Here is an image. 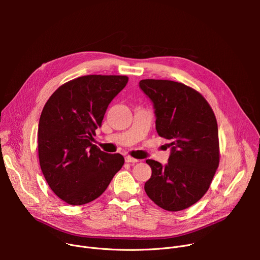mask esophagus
I'll use <instances>...</instances> for the list:
<instances>
[{
  "label": "esophagus",
  "mask_w": 260,
  "mask_h": 260,
  "mask_svg": "<svg viewBox=\"0 0 260 260\" xmlns=\"http://www.w3.org/2000/svg\"><path fill=\"white\" fill-rule=\"evenodd\" d=\"M138 161H139L138 159H135V158H133L131 156H126L125 157V162H127V163H137Z\"/></svg>",
  "instance_id": "1"
}]
</instances>
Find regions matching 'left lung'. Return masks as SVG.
Wrapping results in <instances>:
<instances>
[{"mask_svg": "<svg viewBox=\"0 0 260 260\" xmlns=\"http://www.w3.org/2000/svg\"><path fill=\"white\" fill-rule=\"evenodd\" d=\"M139 86L154 104L158 135L171 141L168 165L146 160L152 176L144 189L161 209L182 211L208 192L219 166L215 114L200 92L179 82L145 79Z\"/></svg>", "mask_w": 260, "mask_h": 260, "instance_id": "obj_1", "label": "left lung"}]
</instances>
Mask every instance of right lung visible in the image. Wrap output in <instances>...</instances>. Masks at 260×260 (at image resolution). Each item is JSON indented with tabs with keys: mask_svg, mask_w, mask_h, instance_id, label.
<instances>
[{
	"mask_svg": "<svg viewBox=\"0 0 260 260\" xmlns=\"http://www.w3.org/2000/svg\"><path fill=\"white\" fill-rule=\"evenodd\" d=\"M126 76L89 75L68 81L54 91L38 128L40 167L59 198L82 206L103 194L124 158L92 144L108 104L125 87Z\"/></svg>",
	"mask_w": 260,
	"mask_h": 260,
	"instance_id": "1",
	"label": "right lung"
}]
</instances>
